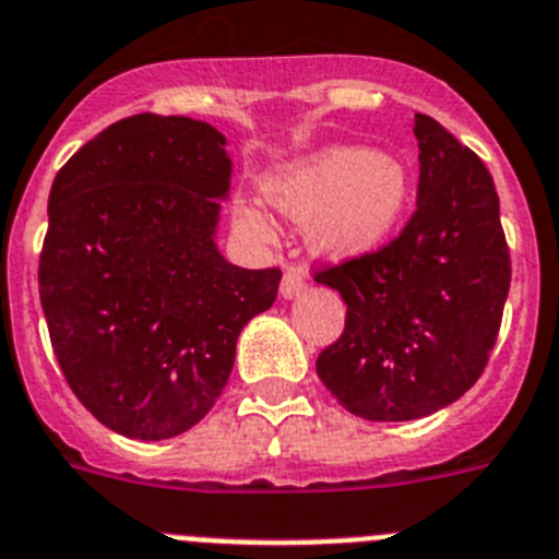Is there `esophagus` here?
<instances>
[{"label":"esophagus","instance_id":"34e87169","mask_svg":"<svg viewBox=\"0 0 559 559\" xmlns=\"http://www.w3.org/2000/svg\"><path fill=\"white\" fill-rule=\"evenodd\" d=\"M304 286H307V275L300 273L298 266H289L284 273V281H281V295L284 298H295V295H300Z\"/></svg>","mask_w":559,"mask_h":559}]
</instances>
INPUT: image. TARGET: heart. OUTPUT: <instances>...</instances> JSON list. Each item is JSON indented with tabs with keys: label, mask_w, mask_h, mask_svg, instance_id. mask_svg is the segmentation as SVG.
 Masks as SVG:
<instances>
[{
	"label": "heart",
	"mask_w": 559,
	"mask_h": 559,
	"mask_svg": "<svg viewBox=\"0 0 559 559\" xmlns=\"http://www.w3.org/2000/svg\"><path fill=\"white\" fill-rule=\"evenodd\" d=\"M270 193L289 219L312 222L314 250L354 259L377 250L400 225L411 179L400 159L362 145H332L275 179Z\"/></svg>",
	"instance_id": "1"
}]
</instances>
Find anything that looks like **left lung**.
Instances as JSON below:
<instances>
[{"instance_id":"1","label":"left lung","mask_w":559,"mask_h":559,"mask_svg":"<svg viewBox=\"0 0 559 559\" xmlns=\"http://www.w3.org/2000/svg\"><path fill=\"white\" fill-rule=\"evenodd\" d=\"M416 211L396 239L314 270L346 300V329L318 357V377L348 414L371 421L430 416L487 368L512 261L487 165L427 115Z\"/></svg>"}]
</instances>
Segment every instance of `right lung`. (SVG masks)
<instances>
[{"mask_svg":"<svg viewBox=\"0 0 559 559\" xmlns=\"http://www.w3.org/2000/svg\"><path fill=\"white\" fill-rule=\"evenodd\" d=\"M230 171L211 123L143 111L52 179L38 259L52 352L81 405L126 439L205 419L239 332L278 295V266H236L213 241Z\"/></svg>","mask_w":559,"mask_h":559,"instance_id":"right-lung-1","label":"right lung"}]
</instances>
